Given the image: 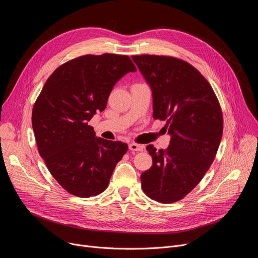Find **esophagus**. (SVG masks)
Here are the masks:
<instances>
[{"mask_svg": "<svg viewBox=\"0 0 258 258\" xmlns=\"http://www.w3.org/2000/svg\"><path fill=\"white\" fill-rule=\"evenodd\" d=\"M128 148L132 152H141V151H143L144 146L140 145V144H136V143H130Z\"/></svg>", "mask_w": 258, "mask_h": 258, "instance_id": "esophagus-1", "label": "esophagus"}]
</instances>
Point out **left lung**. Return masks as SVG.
Masks as SVG:
<instances>
[{"label":"left lung","mask_w":258,"mask_h":258,"mask_svg":"<svg viewBox=\"0 0 258 258\" xmlns=\"http://www.w3.org/2000/svg\"><path fill=\"white\" fill-rule=\"evenodd\" d=\"M153 95L154 119L165 120L167 150L146 146L153 165L141 174L144 194L168 204L200 183L213 162L223 135V115L215 94L196 68L170 56L134 55Z\"/></svg>","instance_id":"left-lung-1"}]
</instances>
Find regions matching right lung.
I'll return each mask as SVG.
<instances>
[{"label": "right lung", "mask_w": 258, "mask_h": 258, "mask_svg": "<svg viewBox=\"0 0 258 258\" xmlns=\"http://www.w3.org/2000/svg\"><path fill=\"white\" fill-rule=\"evenodd\" d=\"M137 69L126 55H84L52 73L32 111L38 153L59 185L80 198L101 194L127 144L98 138L89 121L102 112L125 74Z\"/></svg>", "instance_id": "obj_1"}]
</instances>
